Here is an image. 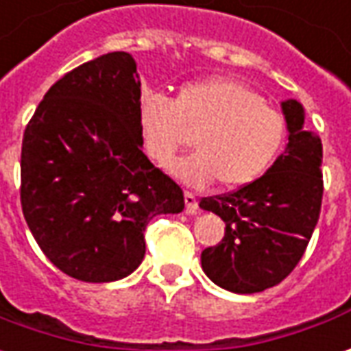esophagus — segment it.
<instances>
[{
    "label": "esophagus",
    "instance_id": "esophagus-1",
    "mask_svg": "<svg viewBox=\"0 0 351 351\" xmlns=\"http://www.w3.org/2000/svg\"><path fill=\"white\" fill-rule=\"evenodd\" d=\"M185 210L189 212V214H195L197 212V208H199V200L195 197V193H189V191H185Z\"/></svg>",
    "mask_w": 351,
    "mask_h": 351
}]
</instances>
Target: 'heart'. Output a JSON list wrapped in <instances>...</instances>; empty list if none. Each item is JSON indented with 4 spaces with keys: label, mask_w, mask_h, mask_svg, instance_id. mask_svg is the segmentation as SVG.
I'll return each mask as SVG.
<instances>
[{
    "label": "heart",
    "mask_w": 351,
    "mask_h": 351,
    "mask_svg": "<svg viewBox=\"0 0 351 351\" xmlns=\"http://www.w3.org/2000/svg\"><path fill=\"white\" fill-rule=\"evenodd\" d=\"M139 134L145 152L166 166L193 135L195 151L170 171L189 185L216 178L237 189L256 181L279 154L287 134L281 112L235 80L208 78L187 84L168 99L147 95L139 103Z\"/></svg>",
    "instance_id": "1"
}]
</instances>
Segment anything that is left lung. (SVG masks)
I'll return each mask as SVG.
<instances>
[{
  "instance_id": "8db88e82",
  "label": "left lung",
  "mask_w": 351,
  "mask_h": 351,
  "mask_svg": "<svg viewBox=\"0 0 351 351\" xmlns=\"http://www.w3.org/2000/svg\"><path fill=\"white\" fill-rule=\"evenodd\" d=\"M287 149L273 166L237 191L204 197L200 208L226 221V235L200 254L202 269L217 287L254 294L287 279L317 226L323 200V145L304 130L298 101L282 103Z\"/></svg>"
}]
</instances>
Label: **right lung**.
<instances>
[{"mask_svg":"<svg viewBox=\"0 0 351 351\" xmlns=\"http://www.w3.org/2000/svg\"><path fill=\"white\" fill-rule=\"evenodd\" d=\"M134 57L106 53L57 80L24 130L21 204L49 262L86 282L124 279L145 227L180 214L183 191L141 151Z\"/></svg>","mask_w":351,"mask_h":351,"instance_id":"right-lung-1","label":"right lung"}]
</instances>
